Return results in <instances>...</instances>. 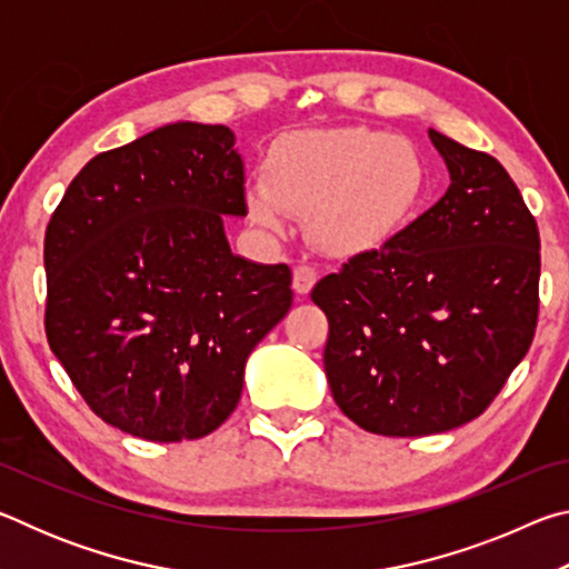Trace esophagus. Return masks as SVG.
Segmentation results:
<instances>
[{
	"label": "esophagus",
	"instance_id": "obj_1",
	"mask_svg": "<svg viewBox=\"0 0 569 569\" xmlns=\"http://www.w3.org/2000/svg\"><path fill=\"white\" fill-rule=\"evenodd\" d=\"M316 278H319V271L311 263H298L293 268V291L306 296L313 288Z\"/></svg>",
	"mask_w": 569,
	"mask_h": 569
}]
</instances>
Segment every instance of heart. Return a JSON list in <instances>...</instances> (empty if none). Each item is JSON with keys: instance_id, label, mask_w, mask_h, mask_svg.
I'll list each match as a JSON object with an SVG mask.
<instances>
[{"instance_id": "heart-1", "label": "heart", "mask_w": 569, "mask_h": 569, "mask_svg": "<svg viewBox=\"0 0 569 569\" xmlns=\"http://www.w3.org/2000/svg\"><path fill=\"white\" fill-rule=\"evenodd\" d=\"M421 186V160L407 140L369 128L311 130L271 150L248 208L266 228H281L283 210L308 213L316 243L346 253L397 228Z\"/></svg>"}]
</instances>
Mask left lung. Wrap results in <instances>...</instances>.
I'll return each instance as SVG.
<instances>
[{
    "label": "left lung",
    "mask_w": 569,
    "mask_h": 569,
    "mask_svg": "<svg viewBox=\"0 0 569 569\" xmlns=\"http://www.w3.org/2000/svg\"><path fill=\"white\" fill-rule=\"evenodd\" d=\"M429 138L449 188L387 243L313 286L333 401L371 435L477 419L525 359L539 313V230L497 158Z\"/></svg>",
    "instance_id": "1"
}]
</instances>
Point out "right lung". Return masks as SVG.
<instances>
[{"label": "right lung", "mask_w": 569, "mask_h": 569, "mask_svg": "<svg viewBox=\"0 0 569 569\" xmlns=\"http://www.w3.org/2000/svg\"><path fill=\"white\" fill-rule=\"evenodd\" d=\"M226 124L176 122L94 156L44 233V331L102 421L148 441L216 431L258 341L293 303L291 268L230 253L246 170Z\"/></svg>", "instance_id": "1"}]
</instances>
